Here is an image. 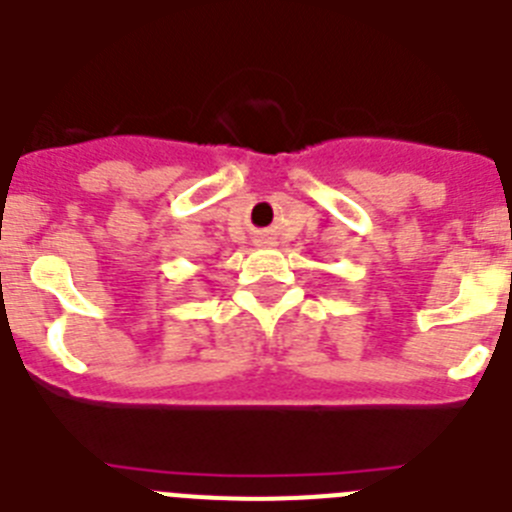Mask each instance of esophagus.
<instances>
[{"label":"esophagus","instance_id":"34e87169","mask_svg":"<svg viewBox=\"0 0 512 512\" xmlns=\"http://www.w3.org/2000/svg\"><path fill=\"white\" fill-rule=\"evenodd\" d=\"M257 245H260V247L275 245V237H270V234H260V237H257Z\"/></svg>","mask_w":512,"mask_h":512}]
</instances>
